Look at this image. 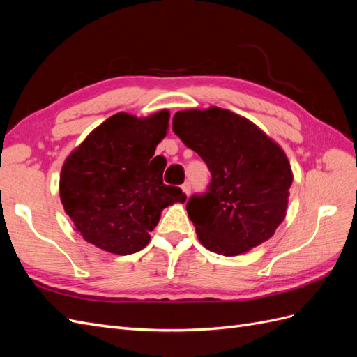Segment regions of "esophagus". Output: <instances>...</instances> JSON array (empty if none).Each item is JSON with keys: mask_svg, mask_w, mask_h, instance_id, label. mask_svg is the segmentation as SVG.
Wrapping results in <instances>:
<instances>
[{"mask_svg": "<svg viewBox=\"0 0 357 357\" xmlns=\"http://www.w3.org/2000/svg\"><path fill=\"white\" fill-rule=\"evenodd\" d=\"M190 189H192V188H190V183H188V181H186V183H183V185H181V190L185 192L188 197L190 195Z\"/></svg>", "mask_w": 357, "mask_h": 357, "instance_id": "1", "label": "esophagus"}]
</instances>
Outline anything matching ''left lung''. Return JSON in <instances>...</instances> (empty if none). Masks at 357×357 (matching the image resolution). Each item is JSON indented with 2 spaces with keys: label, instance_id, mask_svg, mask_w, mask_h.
Here are the masks:
<instances>
[{
  "label": "left lung",
  "instance_id": "obj_1",
  "mask_svg": "<svg viewBox=\"0 0 357 357\" xmlns=\"http://www.w3.org/2000/svg\"><path fill=\"white\" fill-rule=\"evenodd\" d=\"M172 131L211 172L207 190L186 204L202 245L236 256L271 238L294 180L282 147L248 119L219 107L177 112Z\"/></svg>",
  "mask_w": 357,
  "mask_h": 357
}]
</instances>
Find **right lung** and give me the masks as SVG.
I'll return each instance as SVG.
<instances>
[{
  "label": "right lung",
  "mask_w": 357,
  "mask_h": 357,
  "mask_svg": "<svg viewBox=\"0 0 357 357\" xmlns=\"http://www.w3.org/2000/svg\"><path fill=\"white\" fill-rule=\"evenodd\" d=\"M168 121V110L144 119L117 113L67 158L59 195L86 241L114 255L143 250L160 211L186 201L180 188L164 185V169L151 159Z\"/></svg>",
  "instance_id": "right-lung-1"
}]
</instances>
